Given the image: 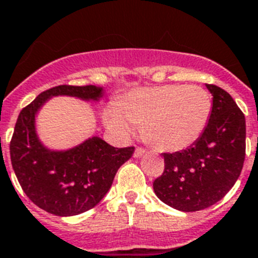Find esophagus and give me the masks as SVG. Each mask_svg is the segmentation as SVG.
Segmentation results:
<instances>
[{
	"instance_id": "obj_1",
	"label": "esophagus",
	"mask_w": 258,
	"mask_h": 258,
	"mask_svg": "<svg viewBox=\"0 0 258 258\" xmlns=\"http://www.w3.org/2000/svg\"><path fill=\"white\" fill-rule=\"evenodd\" d=\"M144 154H146V150H144V148L136 147L135 152H134V156H135V158H140V156H143Z\"/></svg>"
}]
</instances>
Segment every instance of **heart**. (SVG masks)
I'll list each match as a JSON object with an SVG mask.
<instances>
[{"label": "heart", "mask_w": 258, "mask_h": 258, "mask_svg": "<svg viewBox=\"0 0 258 258\" xmlns=\"http://www.w3.org/2000/svg\"><path fill=\"white\" fill-rule=\"evenodd\" d=\"M212 111L209 94L200 86L164 85L135 89L104 111V123L127 139L142 124L148 143L160 151H180L200 138Z\"/></svg>", "instance_id": "1"}]
</instances>
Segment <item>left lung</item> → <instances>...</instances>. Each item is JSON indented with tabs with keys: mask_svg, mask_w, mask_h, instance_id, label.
Here are the masks:
<instances>
[{
	"mask_svg": "<svg viewBox=\"0 0 258 258\" xmlns=\"http://www.w3.org/2000/svg\"><path fill=\"white\" fill-rule=\"evenodd\" d=\"M205 86L213 96L208 124L189 148L163 154L164 172L154 181L156 196L183 212L216 204L233 187L244 165V114L225 90Z\"/></svg>",
	"mask_w": 258,
	"mask_h": 258,
	"instance_id": "8db88e82",
	"label": "left lung"
}]
</instances>
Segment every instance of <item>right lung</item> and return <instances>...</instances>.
<instances>
[{"label": "right lung", "instance_id": "1", "mask_svg": "<svg viewBox=\"0 0 258 258\" xmlns=\"http://www.w3.org/2000/svg\"><path fill=\"white\" fill-rule=\"evenodd\" d=\"M98 86H56L39 94L21 111L10 142V159L21 187L35 205L55 215L75 216L94 208L106 196L114 177L134 154L93 136L69 150H50L39 139L35 116L54 96L99 102Z\"/></svg>", "mask_w": 258, "mask_h": 258}]
</instances>
